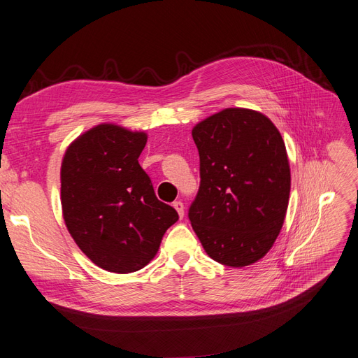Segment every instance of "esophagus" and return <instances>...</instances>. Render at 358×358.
Returning <instances> with one entry per match:
<instances>
[{
	"label": "esophagus",
	"mask_w": 358,
	"mask_h": 358,
	"mask_svg": "<svg viewBox=\"0 0 358 358\" xmlns=\"http://www.w3.org/2000/svg\"><path fill=\"white\" fill-rule=\"evenodd\" d=\"M173 207H175V210L178 211V214H179V217H180V219H183V214H185L183 203H180V201H175V203H173Z\"/></svg>",
	"instance_id": "34e87169"
}]
</instances>
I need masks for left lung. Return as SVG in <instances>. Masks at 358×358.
<instances>
[{
    "label": "left lung",
    "mask_w": 358,
    "mask_h": 358,
    "mask_svg": "<svg viewBox=\"0 0 358 358\" xmlns=\"http://www.w3.org/2000/svg\"><path fill=\"white\" fill-rule=\"evenodd\" d=\"M201 185L189 220L214 262L245 267L273 247L291 192L288 152L263 113L224 108L192 127Z\"/></svg>",
    "instance_id": "1"
}]
</instances>
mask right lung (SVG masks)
Masks as SVG:
<instances>
[{"label":"right lung","instance_id":"add662e5","mask_svg":"<svg viewBox=\"0 0 358 358\" xmlns=\"http://www.w3.org/2000/svg\"><path fill=\"white\" fill-rule=\"evenodd\" d=\"M145 132L99 123L67 147L60 170L62 211L70 236L88 259L111 273H132L157 254L173 207L157 199L138 163Z\"/></svg>","mask_w":358,"mask_h":358}]
</instances>
